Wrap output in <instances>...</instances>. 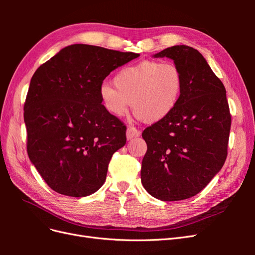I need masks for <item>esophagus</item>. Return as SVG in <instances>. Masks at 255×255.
<instances>
[{
    "label": "esophagus",
    "instance_id": "esophagus-1",
    "mask_svg": "<svg viewBox=\"0 0 255 255\" xmlns=\"http://www.w3.org/2000/svg\"><path fill=\"white\" fill-rule=\"evenodd\" d=\"M139 135H140V132L136 128H134V127H128V129H127V138H128V140L132 139V138H134V137L139 136Z\"/></svg>",
    "mask_w": 255,
    "mask_h": 255
}]
</instances>
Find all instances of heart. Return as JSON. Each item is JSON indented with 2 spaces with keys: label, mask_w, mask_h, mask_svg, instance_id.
Listing matches in <instances>:
<instances>
[{
  "label": "heart",
  "mask_w": 255,
  "mask_h": 255,
  "mask_svg": "<svg viewBox=\"0 0 255 255\" xmlns=\"http://www.w3.org/2000/svg\"><path fill=\"white\" fill-rule=\"evenodd\" d=\"M114 85L104 83L100 87L107 113L121 118L130 104L137 118L156 123L168 118L179 104L183 74L170 61L148 59L122 68L115 75Z\"/></svg>",
  "instance_id": "1"
}]
</instances>
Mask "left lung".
I'll list each match as a JSON object with an SVG mask.
<instances>
[{
    "instance_id": "8db88e82",
    "label": "left lung",
    "mask_w": 255,
    "mask_h": 255,
    "mask_svg": "<svg viewBox=\"0 0 255 255\" xmlns=\"http://www.w3.org/2000/svg\"><path fill=\"white\" fill-rule=\"evenodd\" d=\"M183 74V91L173 113L142 132L144 189L161 201L196 196L225 164L231 128L226 88L198 50L174 45L155 54Z\"/></svg>"
}]
</instances>
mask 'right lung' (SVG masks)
<instances>
[{
  "instance_id": "obj_1",
  "label": "right lung",
  "mask_w": 255,
  "mask_h": 255,
  "mask_svg": "<svg viewBox=\"0 0 255 255\" xmlns=\"http://www.w3.org/2000/svg\"><path fill=\"white\" fill-rule=\"evenodd\" d=\"M138 56L72 44L34 73L24 103L27 154L54 191L81 198L104 184L113 154L127 142V127L106 112L100 87Z\"/></svg>"
}]
</instances>
